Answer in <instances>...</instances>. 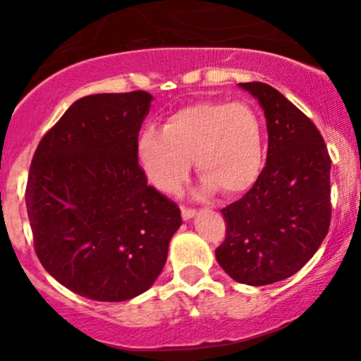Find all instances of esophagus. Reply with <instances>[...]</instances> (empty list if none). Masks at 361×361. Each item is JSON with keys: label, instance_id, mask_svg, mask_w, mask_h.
Instances as JSON below:
<instances>
[{"label": "esophagus", "instance_id": "esophagus-1", "mask_svg": "<svg viewBox=\"0 0 361 361\" xmlns=\"http://www.w3.org/2000/svg\"><path fill=\"white\" fill-rule=\"evenodd\" d=\"M195 215V209H189V207H182V219L189 220Z\"/></svg>", "mask_w": 361, "mask_h": 361}]
</instances>
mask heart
I'll use <instances>...</instances> for the list:
<instances>
[{"label": "heart", "mask_w": 361, "mask_h": 361, "mask_svg": "<svg viewBox=\"0 0 361 361\" xmlns=\"http://www.w3.org/2000/svg\"><path fill=\"white\" fill-rule=\"evenodd\" d=\"M195 159L207 190L226 195L250 189L263 161L259 118L246 103L200 102L167 118L162 133L140 137V161L151 184L162 192L179 190Z\"/></svg>", "instance_id": "1"}]
</instances>
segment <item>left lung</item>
Listing matches in <instances>:
<instances>
[{
  "instance_id": "1",
  "label": "left lung",
  "mask_w": 361,
  "mask_h": 361,
  "mask_svg": "<svg viewBox=\"0 0 361 361\" xmlns=\"http://www.w3.org/2000/svg\"><path fill=\"white\" fill-rule=\"evenodd\" d=\"M258 98L268 157L253 187L221 209L226 221L216 261L236 283L266 286L302 268L329 233L330 161L317 126L268 83H240Z\"/></svg>"
}]
</instances>
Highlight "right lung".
Here are the masks:
<instances>
[{
    "instance_id": "right-lung-1",
    "label": "right lung",
    "mask_w": 361,
    "mask_h": 361,
    "mask_svg": "<svg viewBox=\"0 0 361 361\" xmlns=\"http://www.w3.org/2000/svg\"><path fill=\"white\" fill-rule=\"evenodd\" d=\"M151 100L145 90L83 97L32 156L34 250L54 279L87 299L120 302L149 289L182 224L179 207L147 185L137 164Z\"/></svg>"
}]
</instances>
